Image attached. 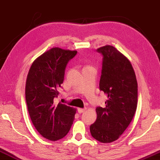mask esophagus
Segmentation results:
<instances>
[{"label":"esophagus","mask_w":160,"mask_h":160,"mask_svg":"<svg viewBox=\"0 0 160 160\" xmlns=\"http://www.w3.org/2000/svg\"><path fill=\"white\" fill-rule=\"evenodd\" d=\"M85 110H86V108H78V112L79 113H82V112H85Z\"/></svg>","instance_id":"1"}]
</instances>
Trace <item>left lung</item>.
Returning <instances> with one entry per match:
<instances>
[{
  "mask_svg": "<svg viewBox=\"0 0 160 160\" xmlns=\"http://www.w3.org/2000/svg\"><path fill=\"white\" fill-rule=\"evenodd\" d=\"M102 55L100 90L108 96L105 107L96 108L92 138L102 143L118 139L130 125L138 106V82L130 60L112 45L97 50Z\"/></svg>",
  "mask_w": 160,
  "mask_h": 160,
  "instance_id": "1",
  "label": "left lung"
}]
</instances>
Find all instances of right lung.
Returning a JSON list of instances; mask_svg holds the SVG:
<instances>
[{"instance_id":"1","label":"right lung","mask_w":160,"mask_h":160,"mask_svg":"<svg viewBox=\"0 0 160 160\" xmlns=\"http://www.w3.org/2000/svg\"><path fill=\"white\" fill-rule=\"evenodd\" d=\"M76 50L55 47L32 63L25 83V100L29 115L37 131L45 139L56 141L67 135L73 123L76 109L54 102L64 80L68 61Z\"/></svg>"}]
</instances>
